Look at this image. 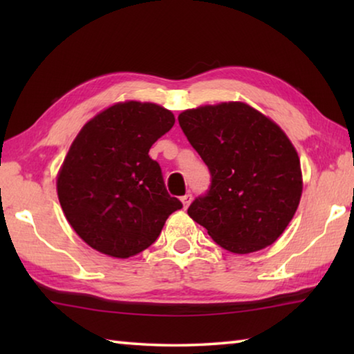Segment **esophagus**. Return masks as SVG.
<instances>
[{"instance_id": "1", "label": "esophagus", "mask_w": 354, "mask_h": 354, "mask_svg": "<svg viewBox=\"0 0 354 354\" xmlns=\"http://www.w3.org/2000/svg\"><path fill=\"white\" fill-rule=\"evenodd\" d=\"M181 201H183L184 209H187L189 205L192 203V195H190V194H185L184 196H181Z\"/></svg>"}]
</instances>
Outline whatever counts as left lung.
<instances>
[{
  "instance_id": "8db88e82",
  "label": "left lung",
  "mask_w": 354,
  "mask_h": 354,
  "mask_svg": "<svg viewBox=\"0 0 354 354\" xmlns=\"http://www.w3.org/2000/svg\"><path fill=\"white\" fill-rule=\"evenodd\" d=\"M179 127L211 173L187 209L221 248L247 254L283 234L303 192L297 149L277 123L230 101L179 113Z\"/></svg>"
}]
</instances>
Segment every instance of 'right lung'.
<instances>
[{"label":"right lung","instance_id":"add662e5","mask_svg":"<svg viewBox=\"0 0 354 354\" xmlns=\"http://www.w3.org/2000/svg\"><path fill=\"white\" fill-rule=\"evenodd\" d=\"M175 115L154 103L124 101L84 124L57 175L68 223L100 253L127 259L156 242L169 215L183 207L148 156Z\"/></svg>","mask_w":354,"mask_h":354}]
</instances>
